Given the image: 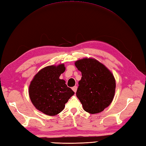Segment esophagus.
<instances>
[{"label": "esophagus", "instance_id": "obj_1", "mask_svg": "<svg viewBox=\"0 0 146 146\" xmlns=\"http://www.w3.org/2000/svg\"><path fill=\"white\" fill-rule=\"evenodd\" d=\"M77 86H74V87H72V90H73V91L74 92H76V91H77Z\"/></svg>", "mask_w": 146, "mask_h": 146}]
</instances>
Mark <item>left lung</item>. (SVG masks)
Wrapping results in <instances>:
<instances>
[{
    "label": "left lung",
    "instance_id": "left-lung-1",
    "mask_svg": "<svg viewBox=\"0 0 146 146\" xmlns=\"http://www.w3.org/2000/svg\"><path fill=\"white\" fill-rule=\"evenodd\" d=\"M75 66L82 73L76 96L83 109L90 114L103 111L114 99L115 80L104 65L92 58L77 60Z\"/></svg>",
    "mask_w": 146,
    "mask_h": 146
}]
</instances>
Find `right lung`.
<instances>
[{"label": "right lung", "instance_id": "1", "mask_svg": "<svg viewBox=\"0 0 146 146\" xmlns=\"http://www.w3.org/2000/svg\"><path fill=\"white\" fill-rule=\"evenodd\" d=\"M66 67L64 64L49 66L42 69L34 76L29 86L31 102L38 111L48 115H56L62 111L65 104L74 92L60 79Z\"/></svg>", "mask_w": 146, "mask_h": 146}]
</instances>
